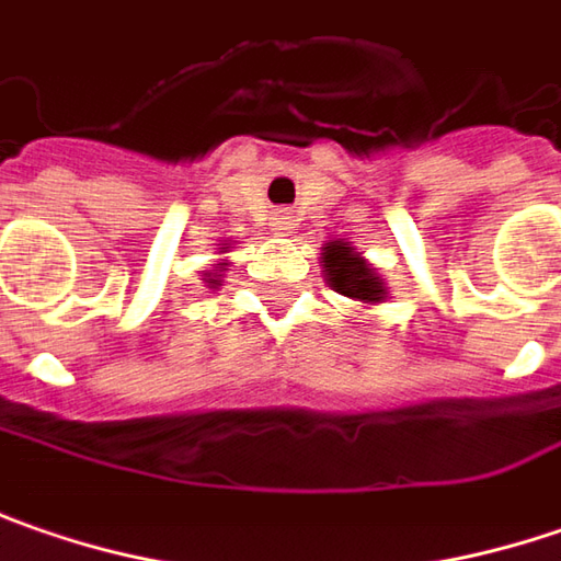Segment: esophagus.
<instances>
[{
    "instance_id": "34e87169",
    "label": "esophagus",
    "mask_w": 561,
    "mask_h": 561,
    "mask_svg": "<svg viewBox=\"0 0 561 561\" xmlns=\"http://www.w3.org/2000/svg\"><path fill=\"white\" fill-rule=\"evenodd\" d=\"M295 226H298V219H295L288 209H279V213H276V229H279V232H291Z\"/></svg>"
}]
</instances>
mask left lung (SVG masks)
<instances>
[{"instance_id": "left-lung-1", "label": "left lung", "mask_w": 561, "mask_h": 561, "mask_svg": "<svg viewBox=\"0 0 561 561\" xmlns=\"http://www.w3.org/2000/svg\"><path fill=\"white\" fill-rule=\"evenodd\" d=\"M320 263L332 291L360 305H379L386 298V285L374 273V266L354 251L352 241H329Z\"/></svg>"}]
</instances>
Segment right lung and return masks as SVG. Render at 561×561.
<instances>
[{"label":"right lung","instance_id":"obj_1","mask_svg":"<svg viewBox=\"0 0 561 561\" xmlns=\"http://www.w3.org/2000/svg\"><path fill=\"white\" fill-rule=\"evenodd\" d=\"M222 266H226V263H216V270H222ZM207 282L209 285H219V276H216V273H207Z\"/></svg>","mask_w":561,"mask_h":561}]
</instances>
